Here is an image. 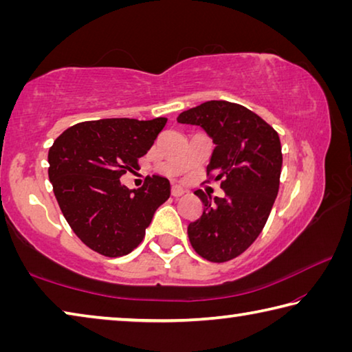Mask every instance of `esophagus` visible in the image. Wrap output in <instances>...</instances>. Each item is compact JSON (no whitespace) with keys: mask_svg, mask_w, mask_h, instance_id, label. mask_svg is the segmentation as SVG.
Returning a JSON list of instances; mask_svg holds the SVG:
<instances>
[{"mask_svg":"<svg viewBox=\"0 0 352 352\" xmlns=\"http://www.w3.org/2000/svg\"><path fill=\"white\" fill-rule=\"evenodd\" d=\"M170 192H172V195H174V197H180V195L184 194V189L182 186H177V184H175V186H172Z\"/></svg>","mask_w":352,"mask_h":352,"instance_id":"esophagus-1","label":"esophagus"}]
</instances>
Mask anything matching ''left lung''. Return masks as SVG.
Wrapping results in <instances>:
<instances>
[{
    "instance_id": "obj_1",
    "label": "left lung",
    "mask_w": 352,
    "mask_h": 352,
    "mask_svg": "<svg viewBox=\"0 0 352 352\" xmlns=\"http://www.w3.org/2000/svg\"><path fill=\"white\" fill-rule=\"evenodd\" d=\"M180 124L200 126L216 144L206 172L225 197L201 189V216L188 225L192 248L211 262L237 258L256 241L269 219L283 168L276 130L243 105L208 100L178 115ZM208 180V182H210Z\"/></svg>"
}]
</instances>
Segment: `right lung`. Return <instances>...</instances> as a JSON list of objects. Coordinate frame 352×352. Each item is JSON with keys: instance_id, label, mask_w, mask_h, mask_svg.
Wrapping results in <instances>:
<instances>
[{"instance_id": "add662e5", "label": "right lung", "mask_w": 352, "mask_h": 352, "mask_svg": "<svg viewBox=\"0 0 352 352\" xmlns=\"http://www.w3.org/2000/svg\"><path fill=\"white\" fill-rule=\"evenodd\" d=\"M168 119L129 118L80 122L58 136L47 153V175L65 219L94 252L119 258L144 239L157 208L170 195L168 178L146 177L138 189L119 182L138 169Z\"/></svg>"}]
</instances>
